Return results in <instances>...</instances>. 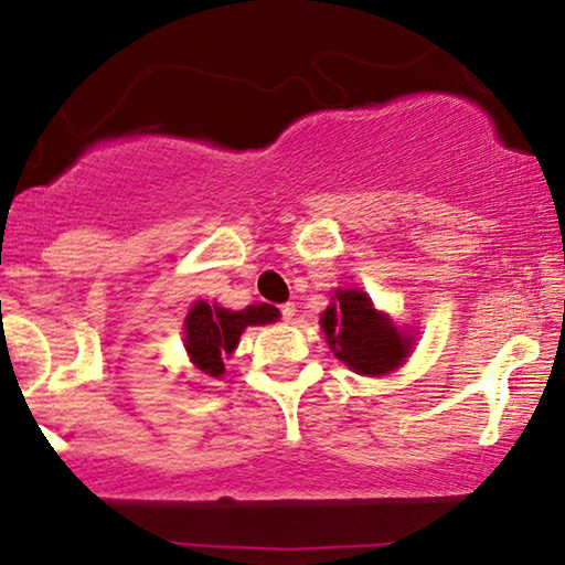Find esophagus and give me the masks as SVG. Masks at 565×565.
Masks as SVG:
<instances>
[{"label":"esophagus","mask_w":565,"mask_h":565,"mask_svg":"<svg viewBox=\"0 0 565 565\" xmlns=\"http://www.w3.org/2000/svg\"><path fill=\"white\" fill-rule=\"evenodd\" d=\"M280 316H282V321H290L292 316H296V303H282L280 306Z\"/></svg>","instance_id":"obj_1"}]
</instances>
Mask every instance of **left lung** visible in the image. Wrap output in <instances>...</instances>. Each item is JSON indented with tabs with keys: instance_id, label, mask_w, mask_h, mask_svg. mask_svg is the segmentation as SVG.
Listing matches in <instances>:
<instances>
[{
	"instance_id": "8db88e82",
	"label": "left lung",
	"mask_w": 565,
	"mask_h": 565,
	"mask_svg": "<svg viewBox=\"0 0 565 565\" xmlns=\"http://www.w3.org/2000/svg\"><path fill=\"white\" fill-rule=\"evenodd\" d=\"M321 329L337 360L360 375H385L401 367L412 352L414 337L398 331L391 316L373 306L365 290H334L321 313Z\"/></svg>"
}]
</instances>
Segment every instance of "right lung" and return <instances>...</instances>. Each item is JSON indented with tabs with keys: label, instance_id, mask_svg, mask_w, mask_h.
Here are the masks:
<instances>
[{
	"label": "right lung",
	"instance_id": "add662e5",
	"mask_svg": "<svg viewBox=\"0 0 565 565\" xmlns=\"http://www.w3.org/2000/svg\"><path fill=\"white\" fill-rule=\"evenodd\" d=\"M277 316L280 311L269 303L246 306L244 311H228V308L207 306L205 300H198L184 319V350L200 373L221 377L226 370L223 358H228L236 350L244 329L273 323Z\"/></svg>",
	"mask_w": 565,
	"mask_h": 565
}]
</instances>
